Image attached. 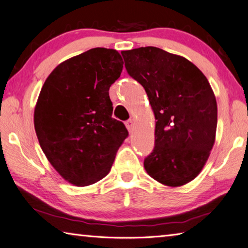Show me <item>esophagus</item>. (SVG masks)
I'll return each instance as SVG.
<instances>
[{
  "label": "esophagus",
  "mask_w": 248,
  "mask_h": 248,
  "mask_svg": "<svg viewBox=\"0 0 248 248\" xmlns=\"http://www.w3.org/2000/svg\"><path fill=\"white\" fill-rule=\"evenodd\" d=\"M125 127H127V129L129 130L130 132H131V130L133 128V120L132 119H129L125 121Z\"/></svg>",
  "instance_id": "obj_1"
}]
</instances>
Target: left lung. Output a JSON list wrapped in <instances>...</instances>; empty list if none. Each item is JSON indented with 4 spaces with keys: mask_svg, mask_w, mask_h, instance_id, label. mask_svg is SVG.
Here are the masks:
<instances>
[{
    "mask_svg": "<svg viewBox=\"0 0 248 248\" xmlns=\"http://www.w3.org/2000/svg\"><path fill=\"white\" fill-rule=\"evenodd\" d=\"M154 111L155 146L146 172L168 186L195 179L208 159L217 129V102L204 74L182 56L155 46L121 52Z\"/></svg>",
    "mask_w": 248,
    "mask_h": 248,
    "instance_id": "obj_1",
    "label": "left lung"
}]
</instances>
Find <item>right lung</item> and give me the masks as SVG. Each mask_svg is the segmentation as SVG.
<instances>
[{
  "instance_id": "right-lung-1",
  "label": "right lung",
  "mask_w": 248,
  "mask_h": 248,
  "mask_svg": "<svg viewBox=\"0 0 248 248\" xmlns=\"http://www.w3.org/2000/svg\"><path fill=\"white\" fill-rule=\"evenodd\" d=\"M124 62L95 47L62 62L44 82L34 109L40 146L66 181L87 186L107 175L128 130L114 119L109 88Z\"/></svg>"
}]
</instances>
